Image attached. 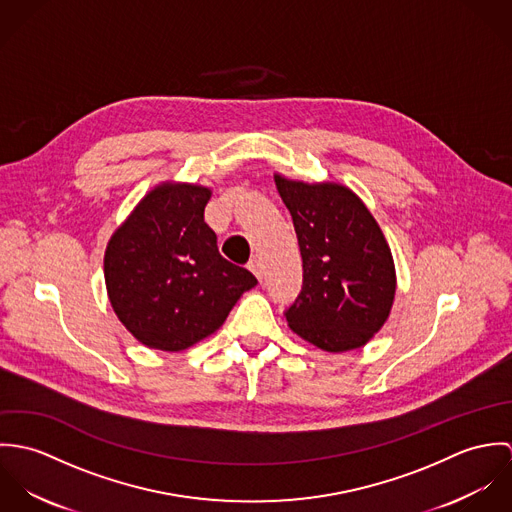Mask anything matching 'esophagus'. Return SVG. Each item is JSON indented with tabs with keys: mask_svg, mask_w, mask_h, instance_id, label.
Instances as JSON below:
<instances>
[{
	"mask_svg": "<svg viewBox=\"0 0 512 512\" xmlns=\"http://www.w3.org/2000/svg\"><path fill=\"white\" fill-rule=\"evenodd\" d=\"M248 270L258 278V280H262L264 278V270H262V262L258 260V258H252L250 262H248Z\"/></svg>",
	"mask_w": 512,
	"mask_h": 512,
	"instance_id": "1",
	"label": "esophagus"
}]
</instances>
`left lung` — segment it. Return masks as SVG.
<instances>
[{
	"instance_id": "left-lung-1",
	"label": "left lung",
	"mask_w": 512,
	"mask_h": 512,
	"mask_svg": "<svg viewBox=\"0 0 512 512\" xmlns=\"http://www.w3.org/2000/svg\"><path fill=\"white\" fill-rule=\"evenodd\" d=\"M274 181L303 260V288L286 311L290 329L329 353L365 347L386 323L396 293L392 252L378 222L341 183L280 173Z\"/></svg>"
}]
</instances>
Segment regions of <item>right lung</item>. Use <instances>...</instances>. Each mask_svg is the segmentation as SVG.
Listing matches in <instances>:
<instances>
[{
    "label": "right lung",
    "mask_w": 512,
    "mask_h": 512,
    "mask_svg": "<svg viewBox=\"0 0 512 512\" xmlns=\"http://www.w3.org/2000/svg\"><path fill=\"white\" fill-rule=\"evenodd\" d=\"M211 187L161 183L108 240L104 280L122 325L149 349L177 353L213 335L258 280L219 254L205 222Z\"/></svg>",
    "instance_id": "1"
}]
</instances>
